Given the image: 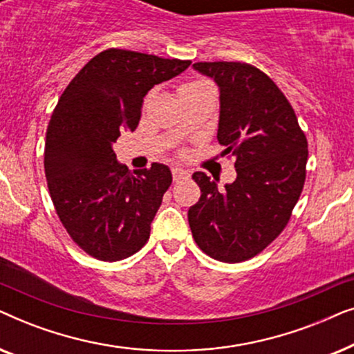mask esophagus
Listing matches in <instances>:
<instances>
[{
  "label": "esophagus",
  "mask_w": 354,
  "mask_h": 354,
  "mask_svg": "<svg viewBox=\"0 0 354 354\" xmlns=\"http://www.w3.org/2000/svg\"><path fill=\"white\" fill-rule=\"evenodd\" d=\"M172 177L176 182H180V180H185V178L190 177V172H188L187 169H182V167H172Z\"/></svg>",
  "instance_id": "1"
}]
</instances>
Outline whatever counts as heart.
I'll use <instances>...</instances> for the list:
<instances>
[{
  "mask_svg": "<svg viewBox=\"0 0 354 354\" xmlns=\"http://www.w3.org/2000/svg\"><path fill=\"white\" fill-rule=\"evenodd\" d=\"M203 84H206V82H190V84H185L183 86H195V85H203Z\"/></svg>",
  "mask_w": 354,
  "mask_h": 354,
  "instance_id": "obj_1",
  "label": "heart"
}]
</instances>
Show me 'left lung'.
<instances>
[{"mask_svg":"<svg viewBox=\"0 0 354 354\" xmlns=\"http://www.w3.org/2000/svg\"><path fill=\"white\" fill-rule=\"evenodd\" d=\"M219 88L217 140L235 156L236 178L219 190L193 178L200 201L188 209L196 245L222 263L261 253L287 225L306 178L308 142L295 111L264 72L245 62H196Z\"/></svg>","mask_w":354,"mask_h":354,"instance_id":"1","label":"left lung"}]
</instances>
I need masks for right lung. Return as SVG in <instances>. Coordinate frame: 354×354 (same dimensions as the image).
I'll list each match as a JSON object with an SVG mask.
<instances>
[{
    "label": "right lung",
    "mask_w": 354,
    "mask_h": 354,
    "mask_svg": "<svg viewBox=\"0 0 354 354\" xmlns=\"http://www.w3.org/2000/svg\"><path fill=\"white\" fill-rule=\"evenodd\" d=\"M190 64L111 48L86 62L57 101L46 130L48 188L67 234L96 259H124L149 239L171 169L153 162L133 176L113 147L120 132L137 129L148 91Z\"/></svg>",
    "instance_id": "1"
}]
</instances>
